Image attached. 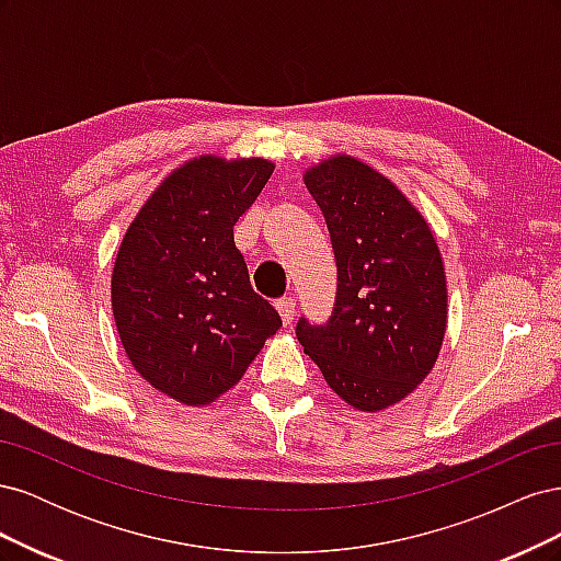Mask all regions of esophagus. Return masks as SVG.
Here are the masks:
<instances>
[{
	"label": "esophagus",
	"instance_id": "esophagus-1",
	"mask_svg": "<svg viewBox=\"0 0 561 561\" xmlns=\"http://www.w3.org/2000/svg\"><path fill=\"white\" fill-rule=\"evenodd\" d=\"M276 309H278V313H280V318H283L285 325H293L295 313H297L295 299H293V297H283V299H278V301H276Z\"/></svg>",
	"mask_w": 561,
	"mask_h": 561
}]
</instances>
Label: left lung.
Returning <instances> with one entry per match:
<instances>
[{
    "instance_id": "obj_1",
    "label": "left lung",
    "mask_w": 561,
    "mask_h": 561,
    "mask_svg": "<svg viewBox=\"0 0 561 561\" xmlns=\"http://www.w3.org/2000/svg\"><path fill=\"white\" fill-rule=\"evenodd\" d=\"M330 229L336 299L325 325L297 322L304 353L353 410L381 412L428 377L447 330L443 254L423 215L365 161L304 173Z\"/></svg>"
}]
</instances>
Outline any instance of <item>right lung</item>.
<instances>
[{
	"mask_svg": "<svg viewBox=\"0 0 561 561\" xmlns=\"http://www.w3.org/2000/svg\"><path fill=\"white\" fill-rule=\"evenodd\" d=\"M274 163L203 154L163 178L116 252L112 313L124 351L159 393L206 407L241 381L278 311L252 290L233 225Z\"/></svg>",
	"mask_w": 561,
	"mask_h": 561,
	"instance_id": "1",
	"label": "right lung"
}]
</instances>
